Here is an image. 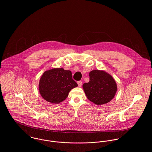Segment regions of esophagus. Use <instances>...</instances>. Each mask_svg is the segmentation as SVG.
I'll use <instances>...</instances> for the list:
<instances>
[{"label": "esophagus", "instance_id": "esophagus-1", "mask_svg": "<svg viewBox=\"0 0 152 152\" xmlns=\"http://www.w3.org/2000/svg\"><path fill=\"white\" fill-rule=\"evenodd\" d=\"M77 84H78L79 87H81V85H82V81H77Z\"/></svg>", "mask_w": 152, "mask_h": 152}]
</instances>
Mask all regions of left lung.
<instances>
[{
  "label": "left lung",
  "instance_id": "1",
  "mask_svg": "<svg viewBox=\"0 0 152 152\" xmlns=\"http://www.w3.org/2000/svg\"><path fill=\"white\" fill-rule=\"evenodd\" d=\"M83 87L88 99L97 105L106 104L115 95L117 86L113 77L106 72L94 70L89 73V81Z\"/></svg>",
  "mask_w": 152,
  "mask_h": 152
}]
</instances>
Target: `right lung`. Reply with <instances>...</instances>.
<instances>
[{
	"mask_svg": "<svg viewBox=\"0 0 152 152\" xmlns=\"http://www.w3.org/2000/svg\"><path fill=\"white\" fill-rule=\"evenodd\" d=\"M77 86L72 79L71 71L54 68L44 73L39 80V91L45 100L56 104L64 100L69 91Z\"/></svg>",
	"mask_w": 152,
	"mask_h": 152,
	"instance_id": "1",
	"label": "right lung"
}]
</instances>
